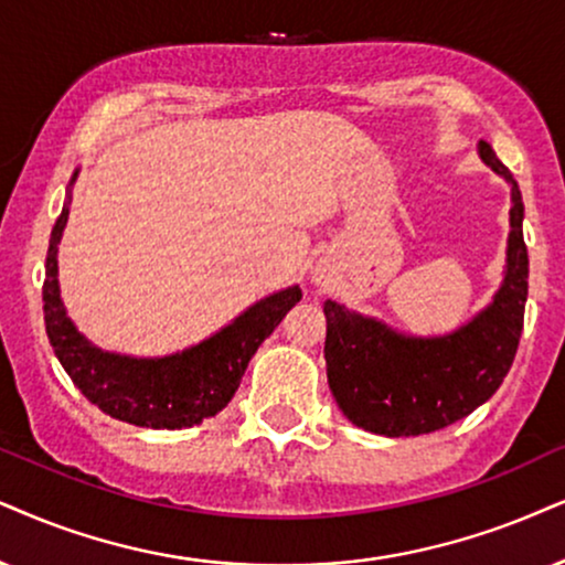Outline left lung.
Here are the masks:
<instances>
[{"label": "left lung", "instance_id": "left-lung-1", "mask_svg": "<svg viewBox=\"0 0 565 565\" xmlns=\"http://www.w3.org/2000/svg\"><path fill=\"white\" fill-rule=\"evenodd\" d=\"M480 156L511 184L509 266L488 310L451 335L412 339L331 299L323 307L328 385L339 409L362 430L409 438L454 425L488 402L513 365L530 287L524 203L490 142H480Z\"/></svg>", "mask_w": 565, "mask_h": 565}]
</instances>
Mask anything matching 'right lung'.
Masks as SVG:
<instances>
[{"mask_svg": "<svg viewBox=\"0 0 565 565\" xmlns=\"http://www.w3.org/2000/svg\"><path fill=\"white\" fill-rule=\"evenodd\" d=\"M70 203L73 198L64 200V209L49 239L44 318L54 354L60 356L62 367L73 377L81 394L109 417L153 430L192 427L224 409L239 388L247 362L291 307L302 299V291L289 287L260 299L234 323L221 328L203 344L184 349L182 354L135 360V356L102 352L77 333L73 320L64 312L56 287V245L67 224Z\"/></svg>", "mask_w": 565, "mask_h": 565, "instance_id": "obj_1", "label": "right lung"}]
</instances>
